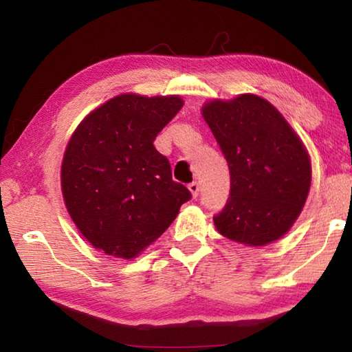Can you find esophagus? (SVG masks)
Segmentation results:
<instances>
[{"mask_svg": "<svg viewBox=\"0 0 352 352\" xmlns=\"http://www.w3.org/2000/svg\"><path fill=\"white\" fill-rule=\"evenodd\" d=\"M188 189L190 190V194H192V197L195 199L199 195V190H200V184L197 183V182H192V183H189V186H188Z\"/></svg>", "mask_w": 352, "mask_h": 352, "instance_id": "1", "label": "esophagus"}]
</instances>
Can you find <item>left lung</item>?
Returning a JSON list of instances; mask_svg holds the SVG:
<instances>
[{
  "label": "left lung",
  "instance_id": "left-lung-1",
  "mask_svg": "<svg viewBox=\"0 0 352 352\" xmlns=\"http://www.w3.org/2000/svg\"><path fill=\"white\" fill-rule=\"evenodd\" d=\"M230 169V197L214 216L217 231L250 247L283 237L311 188V158L269 100L241 94L201 109Z\"/></svg>",
  "mask_w": 352,
  "mask_h": 352
}]
</instances>
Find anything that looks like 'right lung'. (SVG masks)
<instances>
[{"mask_svg": "<svg viewBox=\"0 0 352 352\" xmlns=\"http://www.w3.org/2000/svg\"><path fill=\"white\" fill-rule=\"evenodd\" d=\"M183 107L178 96L126 93L77 126L63 155L62 192L71 219L99 252L132 259L174 222L190 199L153 146Z\"/></svg>", "mask_w": 352, "mask_h": 352, "instance_id": "right-lung-1", "label": "right lung"}]
</instances>
